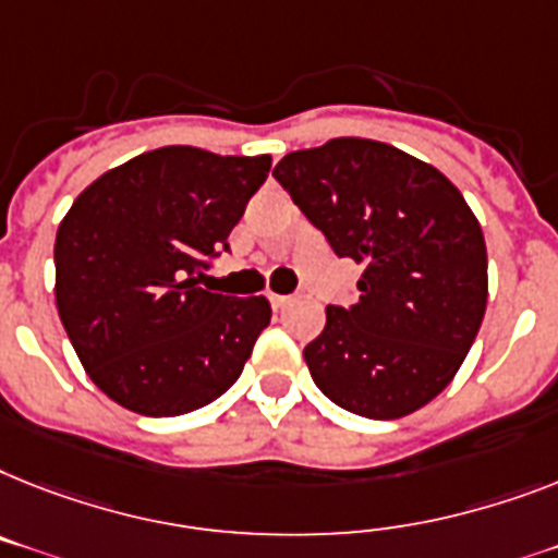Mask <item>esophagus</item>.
Segmentation results:
<instances>
[{
  "label": "esophagus",
  "mask_w": 558,
  "mask_h": 558,
  "mask_svg": "<svg viewBox=\"0 0 558 558\" xmlns=\"http://www.w3.org/2000/svg\"><path fill=\"white\" fill-rule=\"evenodd\" d=\"M270 305H274L276 311H279V307L290 305V296H282V293H270Z\"/></svg>",
  "instance_id": "34e87169"
}]
</instances>
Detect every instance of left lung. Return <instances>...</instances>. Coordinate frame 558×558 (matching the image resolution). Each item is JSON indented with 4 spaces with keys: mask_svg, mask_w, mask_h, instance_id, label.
Listing matches in <instances>:
<instances>
[{
    "mask_svg": "<svg viewBox=\"0 0 558 558\" xmlns=\"http://www.w3.org/2000/svg\"><path fill=\"white\" fill-rule=\"evenodd\" d=\"M336 256L362 265L359 302L325 307L305 348L344 411L402 418L453 381L487 307V247L459 187L399 147L339 136L274 168Z\"/></svg>",
    "mask_w": 558,
    "mask_h": 558,
    "instance_id": "left-lung-1",
    "label": "left lung"
}]
</instances>
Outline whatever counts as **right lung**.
I'll return each mask as SVG.
<instances>
[{
	"label": "right lung",
	"instance_id": "1",
	"mask_svg": "<svg viewBox=\"0 0 558 558\" xmlns=\"http://www.w3.org/2000/svg\"><path fill=\"white\" fill-rule=\"evenodd\" d=\"M270 156L168 145L110 168L57 230V311L85 373L142 416L205 408L270 325L265 296L196 288L268 179Z\"/></svg>",
	"mask_w": 558,
	"mask_h": 558
}]
</instances>
